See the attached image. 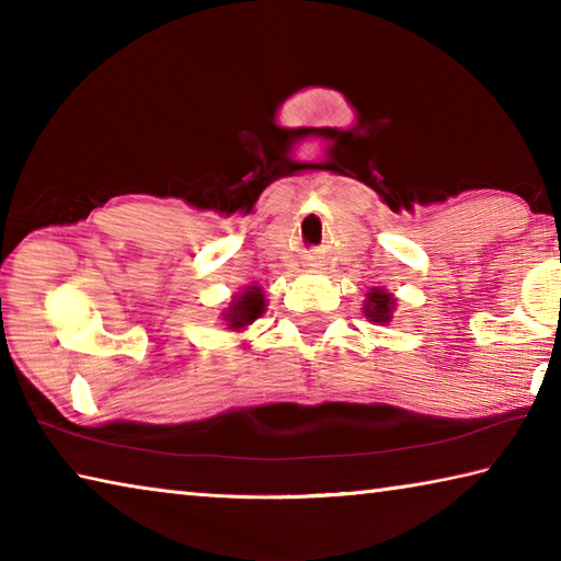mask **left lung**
<instances>
[{"label":"left lung","mask_w":561,"mask_h":561,"mask_svg":"<svg viewBox=\"0 0 561 561\" xmlns=\"http://www.w3.org/2000/svg\"><path fill=\"white\" fill-rule=\"evenodd\" d=\"M393 309H396L393 294H388L383 289H371L366 294L364 314L368 317V321H374V324H388L393 317Z\"/></svg>","instance_id":"8db88e82"}]
</instances>
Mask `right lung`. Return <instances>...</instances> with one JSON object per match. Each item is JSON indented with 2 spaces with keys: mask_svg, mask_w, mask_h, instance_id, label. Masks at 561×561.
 <instances>
[{
  "mask_svg": "<svg viewBox=\"0 0 561 561\" xmlns=\"http://www.w3.org/2000/svg\"><path fill=\"white\" fill-rule=\"evenodd\" d=\"M264 291L260 287H247L242 294L230 301V307L222 311V319L230 331H242L252 324L254 319L264 314Z\"/></svg>",
  "mask_w": 561,
  "mask_h": 561,
  "instance_id": "right-lung-1",
  "label": "right lung"
}]
</instances>
